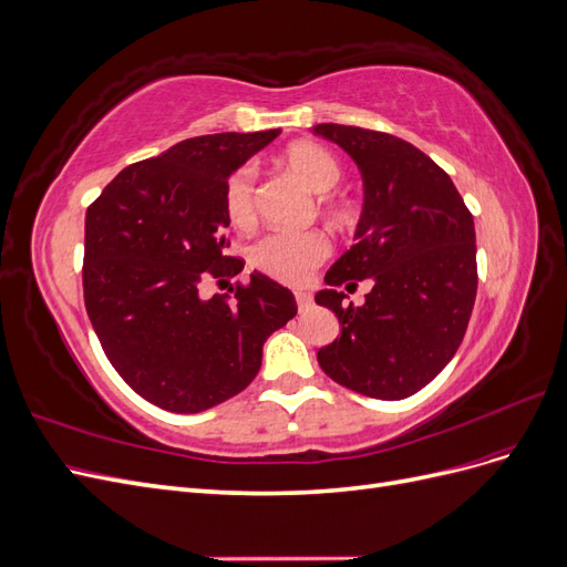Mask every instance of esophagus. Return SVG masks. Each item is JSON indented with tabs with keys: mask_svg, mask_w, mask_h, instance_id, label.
Instances as JSON below:
<instances>
[{
	"mask_svg": "<svg viewBox=\"0 0 567 567\" xmlns=\"http://www.w3.org/2000/svg\"><path fill=\"white\" fill-rule=\"evenodd\" d=\"M296 300H298V307H300V310H307V307L312 305V296L307 293V290H296Z\"/></svg>",
	"mask_w": 567,
	"mask_h": 567,
	"instance_id": "obj_1",
	"label": "esophagus"
}]
</instances>
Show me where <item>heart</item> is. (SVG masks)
Listing matches in <instances>:
<instances>
[{
  "mask_svg": "<svg viewBox=\"0 0 567 567\" xmlns=\"http://www.w3.org/2000/svg\"><path fill=\"white\" fill-rule=\"evenodd\" d=\"M284 165L300 177L315 194L326 196L342 179L340 163L331 151L319 144L302 142L290 146L284 153ZM225 213L236 227H248L255 219V167L244 165L234 169L225 184ZM331 252V244L321 231H274L260 238L250 248V265L267 274L271 279L284 284H300L315 267H319L326 255Z\"/></svg>",
  "mask_w": 567,
  "mask_h": 567,
  "instance_id": "obj_1",
  "label": "heart"
}]
</instances>
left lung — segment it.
Segmentation results:
<instances>
[{
  "label": "left lung",
  "mask_w": 567,
  "mask_h": 567,
  "mask_svg": "<svg viewBox=\"0 0 567 567\" xmlns=\"http://www.w3.org/2000/svg\"><path fill=\"white\" fill-rule=\"evenodd\" d=\"M312 132L364 179L357 244L315 296L342 323L317 352L319 367L367 398L404 400L450 364L466 333L477 290L473 215L450 175L400 136L333 123ZM362 278L374 281L368 302L346 306L339 286Z\"/></svg>",
  "instance_id": "left-lung-1"
}]
</instances>
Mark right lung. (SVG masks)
I'll return each mask as SVG.
<instances>
[{
    "instance_id": "1",
    "label": "right lung",
    "mask_w": 567,
    "mask_h": 567,
    "mask_svg": "<svg viewBox=\"0 0 567 567\" xmlns=\"http://www.w3.org/2000/svg\"><path fill=\"white\" fill-rule=\"evenodd\" d=\"M281 130L184 140L120 173L84 217V305L123 381L175 414H198L252 383L265 340L293 319V293L260 271L200 298L208 277H236L225 255V184Z\"/></svg>"
}]
</instances>
